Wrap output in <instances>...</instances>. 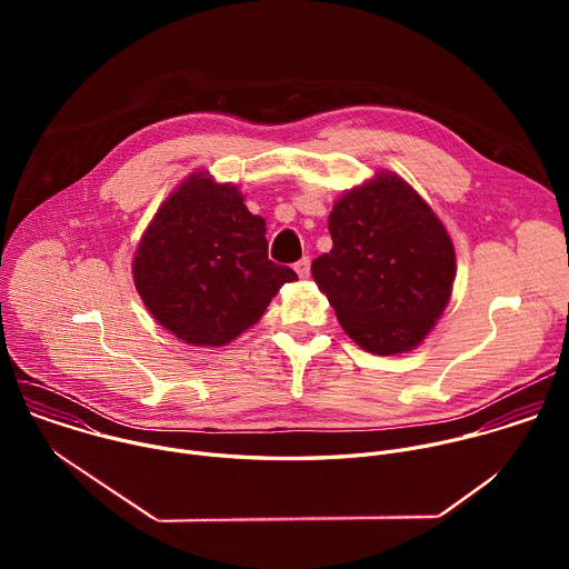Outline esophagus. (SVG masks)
<instances>
[{
    "instance_id": "obj_1",
    "label": "esophagus",
    "mask_w": 569,
    "mask_h": 569,
    "mask_svg": "<svg viewBox=\"0 0 569 569\" xmlns=\"http://www.w3.org/2000/svg\"><path fill=\"white\" fill-rule=\"evenodd\" d=\"M295 272H297L301 279H306V277L310 274V259H308V257L299 259V261L295 263Z\"/></svg>"
}]
</instances>
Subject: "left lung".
<instances>
[{
  "instance_id": "obj_1",
  "label": "left lung",
  "mask_w": 569,
  "mask_h": 569,
  "mask_svg": "<svg viewBox=\"0 0 569 569\" xmlns=\"http://www.w3.org/2000/svg\"><path fill=\"white\" fill-rule=\"evenodd\" d=\"M333 250L312 261L347 336L365 351H410L432 331L455 281L450 236L421 196L385 173L329 216Z\"/></svg>"
}]
</instances>
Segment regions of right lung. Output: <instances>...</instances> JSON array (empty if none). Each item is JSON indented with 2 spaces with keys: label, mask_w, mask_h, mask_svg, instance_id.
I'll list each match as a JSON object with an SVG mask.
<instances>
[{
  "label": "right lung",
  "mask_w": 569,
  "mask_h": 569,
  "mask_svg": "<svg viewBox=\"0 0 569 569\" xmlns=\"http://www.w3.org/2000/svg\"><path fill=\"white\" fill-rule=\"evenodd\" d=\"M152 317L198 347H222L261 319L277 290L295 281L268 259L266 220L231 184L198 173L159 207L132 261Z\"/></svg>",
  "instance_id": "right-lung-1"
}]
</instances>
